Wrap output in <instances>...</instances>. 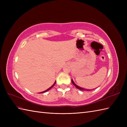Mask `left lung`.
I'll return each mask as SVG.
<instances>
[{
    "instance_id": "8db88e82",
    "label": "left lung",
    "mask_w": 127,
    "mask_h": 127,
    "mask_svg": "<svg viewBox=\"0 0 127 127\" xmlns=\"http://www.w3.org/2000/svg\"><path fill=\"white\" fill-rule=\"evenodd\" d=\"M71 82L72 83V84H73L75 86V87H76V88L79 89V90H80L81 91H92V90H94V89H93V90H92V89H91V90H89V89H85V88L80 87H79V86H78L77 85H76V84H75V83L74 82V81L72 80V79H71Z\"/></svg>"
}]
</instances>
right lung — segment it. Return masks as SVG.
<instances>
[{
    "instance_id": "1",
    "label": "right lung",
    "mask_w": 127,
    "mask_h": 127,
    "mask_svg": "<svg viewBox=\"0 0 127 127\" xmlns=\"http://www.w3.org/2000/svg\"><path fill=\"white\" fill-rule=\"evenodd\" d=\"M56 81H55V83H54V84L52 86H51V87H50L49 88H48L47 89V90H46V91H43V92H40V93H45V92H47L48 91H49L50 90V89L51 88H52L53 87V86H54V85H55V84H56Z\"/></svg>"
}]
</instances>
